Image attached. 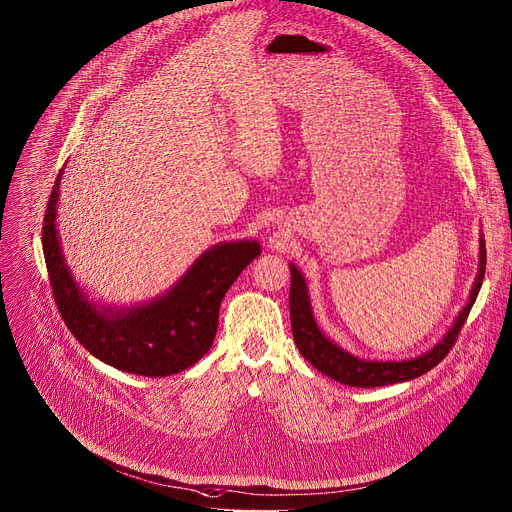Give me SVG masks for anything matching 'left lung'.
<instances>
[{
	"instance_id": "8db88e82",
	"label": "left lung",
	"mask_w": 512,
	"mask_h": 512,
	"mask_svg": "<svg viewBox=\"0 0 512 512\" xmlns=\"http://www.w3.org/2000/svg\"><path fill=\"white\" fill-rule=\"evenodd\" d=\"M486 274V243L482 241V251H480V274L475 278L471 296L465 309L461 311L459 319L451 327V331L445 335L436 348L426 352L420 358L414 360H403V362H370V360H360L342 348H337L331 344L329 339L321 333L317 327L313 313H311V302L309 294H306V284L300 271L290 265V321H292V335H294V344L298 352L304 356V360H309L317 370H321L327 377H331L337 383H344L350 387H383V385H393V383H403V381H412L416 377H422L428 370H432L438 362H442L455 342L457 337L469 317L471 306L478 298V292L482 288Z\"/></svg>"
}]
</instances>
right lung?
Segmentation results:
<instances>
[{"label":"right lung","mask_w":512,"mask_h":512,"mask_svg":"<svg viewBox=\"0 0 512 512\" xmlns=\"http://www.w3.org/2000/svg\"><path fill=\"white\" fill-rule=\"evenodd\" d=\"M57 181L43 218V253L63 323L98 360L142 377H168L193 366L216 337L220 302L241 271L259 257L255 241L222 243L203 253L162 298L129 311H98L63 263L55 212Z\"/></svg>","instance_id":"1"}]
</instances>
